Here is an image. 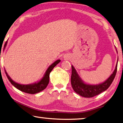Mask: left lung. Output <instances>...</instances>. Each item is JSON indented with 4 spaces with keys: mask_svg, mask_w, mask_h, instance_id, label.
Here are the masks:
<instances>
[{
    "mask_svg": "<svg viewBox=\"0 0 123 123\" xmlns=\"http://www.w3.org/2000/svg\"><path fill=\"white\" fill-rule=\"evenodd\" d=\"M116 51L118 53L117 49H116ZM118 61V57L115 69L113 71L112 74H111V76L104 82L96 85L90 84L84 82L81 79L80 77L79 76L78 72H77L74 66L72 65V74L71 78V82L72 87L74 92L83 97L91 98L106 91L111 85L116 76L117 70Z\"/></svg>",
    "mask_w": 123,
    "mask_h": 123,
    "instance_id": "left-lung-1",
    "label": "left lung"
}]
</instances>
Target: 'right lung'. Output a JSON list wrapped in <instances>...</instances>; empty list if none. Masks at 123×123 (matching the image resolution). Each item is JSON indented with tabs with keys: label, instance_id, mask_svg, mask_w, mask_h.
<instances>
[{
	"label": "right lung",
	"instance_id": "obj_1",
	"mask_svg": "<svg viewBox=\"0 0 123 123\" xmlns=\"http://www.w3.org/2000/svg\"><path fill=\"white\" fill-rule=\"evenodd\" d=\"M7 40L6 41V42L5 43L4 47H6V45H7ZM60 62V59L56 60L55 62L52 64L51 65L49 66V67L47 68L46 72H45L44 76H43V78L41 79L40 80H39L37 82H36L33 84H30L24 85L15 82V81L13 80L12 79L10 78V77L8 76L5 69V72L6 74V76H7L8 79L10 81V83H11L15 87L17 88V89H18L20 90V91L25 92V93H27L36 94L43 91V90H44L45 88L47 87V86L48 85V84L49 83V74H50L51 71L53 70V68H55L58 63H59Z\"/></svg>",
	"mask_w": 123,
	"mask_h": 123
}]
</instances>
